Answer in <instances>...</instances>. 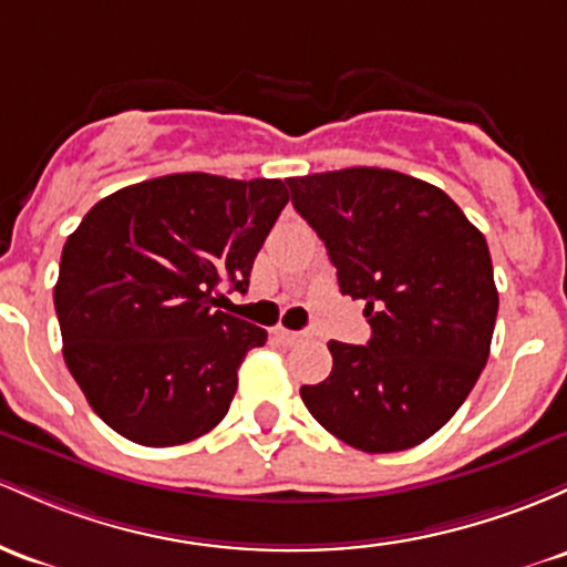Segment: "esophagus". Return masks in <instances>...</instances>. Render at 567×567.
<instances>
[{
    "label": "esophagus",
    "instance_id": "34e87169",
    "mask_svg": "<svg viewBox=\"0 0 567 567\" xmlns=\"http://www.w3.org/2000/svg\"><path fill=\"white\" fill-rule=\"evenodd\" d=\"M277 339L279 341H285V344H298V341H303L307 339V333H301V331H288V328H277Z\"/></svg>",
    "mask_w": 567,
    "mask_h": 567
}]
</instances>
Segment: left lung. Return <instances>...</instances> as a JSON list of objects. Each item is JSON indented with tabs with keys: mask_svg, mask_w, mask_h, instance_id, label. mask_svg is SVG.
I'll return each mask as SVG.
<instances>
[{
	"mask_svg": "<svg viewBox=\"0 0 567 567\" xmlns=\"http://www.w3.org/2000/svg\"><path fill=\"white\" fill-rule=\"evenodd\" d=\"M369 344L331 341V377L303 384L312 416L354 450H412L452 420L489 358L497 290L487 241L431 183L377 166L290 177Z\"/></svg>",
	"mask_w": 567,
	"mask_h": 567,
	"instance_id": "1",
	"label": "left lung"
}]
</instances>
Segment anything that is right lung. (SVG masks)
<instances>
[{
  "label": "right lung",
  "instance_id": "add662e5",
  "mask_svg": "<svg viewBox=\"0 0 567 567\" xmlns=\"http://www.w3.org/2000/svg\"><path fill=\"white\" fill-rule=\"evenodd\" d=\"M288 204L282 179L166 174L93 204L53 288L64 360L123 439L177 446L228 414L236 369L264 328L220 312ZM223 298V296H220Z\"/></svg>",
  "mask_w": 567,
  "mask_h": 567
}]
</instances>
